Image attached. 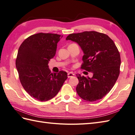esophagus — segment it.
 Returning a JSON list of instances; mask_svg holds the SVG:
<instances>
[{"label": "esophagus", "instance_id": "obj_1", "mask_svg": "<svg viewBox=\"0 0 135 135\" xmlns=\"http://www.w3.org/2000/svg\"><path fill=\"white\" fill-rule=\"evenodd\" d=\"M67 75H68V78H71L74 76V74L73 73H68Z\"/></svg>", "mask_w": 135, "mask_h": 135}]
</instances>
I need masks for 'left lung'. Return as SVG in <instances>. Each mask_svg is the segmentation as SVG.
<instances>
[{"label":"left lung","instance_id":"obj_1","mask_svg":"<svg viewBox=\"0 0 135 135\" xmlns=\"http://www.w3.org/2000/svg\"><path fill=\"white\" fill-rule=\"evenodd\" d=\"M65 40L79 45L84 54L81 68L93 75L87 78L76 75L78 95L89 102L102 99L113 88L120 74V55L113 41L95 31L71 34Z\"/></svg>","mask_w":135,"mask_h":135}]
</instances>
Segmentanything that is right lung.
I'll return each mask as SVG.
<instances>
[{"mask_svg":"<svg viewBox=\"0 0 135 135\" xmlns=\"http://www.w3.org/2000/svg\"><path fill=\"white\" fill-rule=\"evenodd\" d=\"M62 37L37 33L25 40L18 49L15 64L21 83L31 97L40 101L55 97L67 79L66 72L51 73L48 65Z\"/></svg>","mask_w":135,"mask_h":135,"instance_id":"right-lung-1","label":"right lung"}]
</instances>
